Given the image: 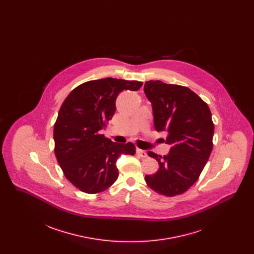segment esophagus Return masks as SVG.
<instances>
[{
	"instance_id": "esophagus-1",
	"label": "esophagus",
	"mask_w": 254,
	"mask_h": 254,
	"mask_svg": "<svg viewBox=\"0 0 254 254\" xmlns=\"http://www.w3.org/2000/svg\"><path fill=\"white\" fill-rule=\"evenodd\" d=\"M136 153L140 157L145 158L147 156V153L145 152V150H142V149H139V148L136 150Z\"/></svg>"
}]
</instances>
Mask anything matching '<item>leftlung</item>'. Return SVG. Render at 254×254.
Segmentation results:
<instances>
[{
	"instance_id": "1",
	"label": "left lung",
	"mask_w": 254,
	"mask_h": 254,
	"mask_svg": "<svg viewBox=\"0 0 254 254\" xmlns=\"http://www.w3.org/2000/svg\"><path fill=\"white\" fill-rule=\"evenodd\" d=\"M145 96L152 105L154 127L167 131L169 154L148 151L159 163L157 172L145 175L155 192L172 197L186 192L198 180L212 150L214 125L205 102L189 87L147 81Z\"/></svg>"
}]
</instances>
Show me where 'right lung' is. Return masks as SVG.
<instances>
[{
	"label": "right lung",
	"mask_w": 254,
	"mask_h": 254,
	"mask_svg": "<svg viewBox=\"0 0 254 254\" xmlns=\"http://www.w3.org/2000/svg\"><path fill=\"white\" fill-rule=\"evenodd\" d=\"M138 81L105 78L85 82L65 98L54 125L55 155L66 179L85 193L109 189L117 180L116 161L134 155L132 143H113L100 131L115 113L123 90L136 91Z\"/></svg>",
	"instance_id": "obj_1"
}]
</instances>
